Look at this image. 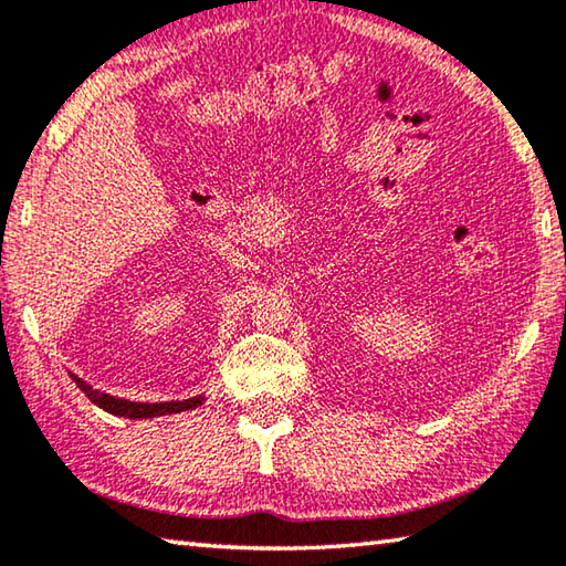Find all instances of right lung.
Here are the masks:
<instances>
[{"label":"right lung","instance_id":"1","mask_svg":"<svg viewBox=\"0 0 566 566\" xmlns=\"http://www.w3.org/2000/svg\"><path fill=\"white\" fill-rule=\"evenodd\" d=\"M70 377L74 379V385L80 387L84 395L90 397L92 405H97L99 409L109 411L114 417H124V419H151V417H169V415H179V411H189L202 407L205 397H191V399H181V401H129V399H119L112 395H104L99 389H92V385L80 379L76 375Z\"/></svg>","mask_w":566,"mask_h":566}]
</instances>
